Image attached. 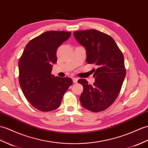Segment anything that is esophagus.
<instances>
[{"label": "esophagus", "instance_id": "1", "mask_svg": "<svg viewBox=\"0 0 148 148\" xmlns=\"http://www.w3.org/2000/svg\"><path fill=\"white\" fill-rule=\"evenodd\" d=\"M78 79H79L78 77H73V81L74 83H76V82H77V81H78Z\"/></svg>", "mask_w": 148, "mask_h": 148}]
</instances>
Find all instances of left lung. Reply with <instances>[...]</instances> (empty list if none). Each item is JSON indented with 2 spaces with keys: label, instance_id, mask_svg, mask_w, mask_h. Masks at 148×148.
<instances>
[{
  "label": "left lung",
  "instance_id": "1",
  "mask_svg": "<svg viewBox=\"0 0 148 148\" xmlns=\"http://www.w3.org/2000/svg\"><path fill=\"white\" fill-rule=\"evenodd\" d=\"M74 36L85 48L87 63L98 67L93 70V84H88L85 79L77 81L83 86L81 105L92 112L103 111L118 97L125 79L123 53L110 36L98 30L74 32Z\"/></svg>",
  "mask_w": 148,
  "mask_h": 148
}]
</instances>
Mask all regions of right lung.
I'll return each mask as SVG.
<instances>
[{
	"label": "right lung",
	"mask_w": 148,
	"mask_h": 148,
	"mask_svg": "<svg viewBox=\"0 0 148 148\" xmlns=\"http://www.w3.org/2000/svg\"><path fill=\"white\" fill-rule=\"evenodd\" d=\"M71 32L49 31L30 40L26 45L19 66V82L26 98L42 112L58 108L73 80L54 76L52 64L57 61V50L69 38Z\"/></svg>",
	"instance_id": "add662e5"
}]
</instances>
